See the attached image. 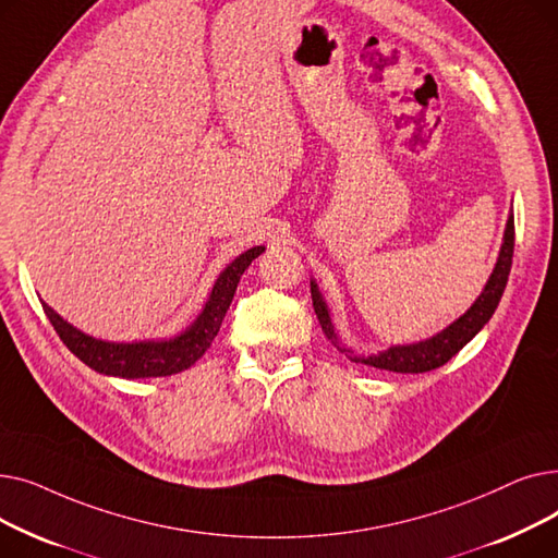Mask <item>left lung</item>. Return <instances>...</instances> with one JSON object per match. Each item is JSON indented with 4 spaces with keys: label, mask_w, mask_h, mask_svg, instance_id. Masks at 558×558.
<instances>
[{
    "label": "left lung",
    "mask_w": 558,
    "mask_h": 558,
    "mask_svg": "<svg viewBox=\"0 0 558 558\" xmlns=\"http://www.w3.org/2000/svg\"><path fill=\"white\" fill-rule=\"evenodd\" d=\"M513 238H515V226H513V215L507 221V230H505V244L500 248V257H497L495 269L484 287V291L480 294V299L473 303V307L468 310L461 318H457L452 326H448L444 332H438L436 337L421 341V343H412V345H393L385 353L379 355H371V357H350L357 364H366V366H375L383 371H393V373H427L434 371L438 366H444L448 360H452L459 350L471 341L486 324L488 318L493 316L497 303H500L505 287L511 274V259H513ZM312 287V305L316 312V318L320 324V330L332 341V345H337L341 353H350L348 348H341L337 341V335L332 330L330 324V314L328 307L318 294V287L314 282H310Z\"/></svg>",
    "instance_id": "1"
}]
</instances>
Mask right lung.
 <instances>
[{
	"label": "right lung",
	"mask_w": 558,
	"mask_h": 558,
	"mask_svg": "<svg viewBox=\"0 0 558 558\" xmlns=\"http://www.w3.org/2000/svg\"><path fill=\"white\" fill-rule=\"evenodd\" d=\"M264 251V246H255L246 253H242L238 259L230 262L226 271L217 278L213 294L205 303L203 312L194 324L179 337L169 341H140V343H108L99 341L95 337H87L68 320L58 316L47 303H43V310L53 326L56 335L70 348L85 366H90L97 373L114 375V377H162L173 375L190 368L196 360L203 357L205 350L215 341L221 320L226 316V310L232 303L234 289L242 274L246 271L248 264Z\"/></svg>",
	"instance_id": "right-lung-1"
}]
</instances>
